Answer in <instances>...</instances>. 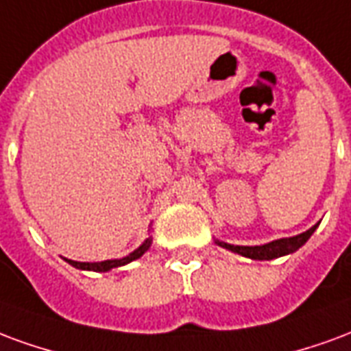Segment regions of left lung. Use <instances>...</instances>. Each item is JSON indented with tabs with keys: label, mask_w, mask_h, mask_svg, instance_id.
I'll list each match as a JSON object with an SVG mask.
<instances>
[{
	"label": "left lung",
	"mask_w": 351,
	"mask_h": 351,
	"mask_svg": "<svg viewBox=\"0 0 351 351\" xmlns=\"http://www.w3.org/2000/svg\"><path fill=\"white\" fill-rule=\"evenodd\" d=\"M318 228L312 226L311 230H306L303 234L293 235V237H282V239H277V241L265 243V245H256V247H243V245H230V243L224 241H217V245H221L222 249H228L232 252H237L245 258H250V260H273V258H280L286 256V254H291L295 252L298 249H301L308 237L314 234V230Z\"/></svg>",
	"instance_id": "8db88e82"
}]
</instances>
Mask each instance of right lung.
Instances as JSON below:
<instances>
[{
  "instance_id": "right-lung-1",
  "label": "right lung",
  "mask_w": 351,
  "mask_h": 351,
  "mask_svg": "<svg viewBox=\"0 0 351 351\" xmlns=\"http://www.w3.org/2000/svg\"><path fill=\"white\" fill-rule=\"evenodd\" d=\"M151 237H147L140 247H138L134 252H130L129 256H125V258H119V260H104V262H93V263H89V262H74V260H67L73 267H76V269H86V271H97V273H106V271L110 269H114V267H119V265H125V263H130L132 260H138L140 256H144L145 252L149 250L151 247Z\"/></svg>"
}]
</instances>
